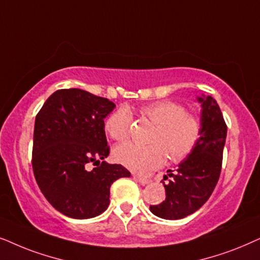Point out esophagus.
Returning a JSON list of instances; mask_svg holds the SVG:
<instances>
[{
  "label": "esophagus",
  "instance_id": "1",
  "mask_svg": "<svg viewBox=\"0 0 260 260\" xmlns=\"http://www.w3.org/2000/svg\"><path fill=\"white\" fill-rule=\"evenodd\" d=\"M134 179H137L138 182L141 183V184H147V183H150V178L148 177H145V176H139V175H133Z\"/></svg>",
  "mask_w": 260,
  "mask_h": 260
}]
</instances>
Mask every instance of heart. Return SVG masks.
Here are the masks:
<instances>
[{
	"instance_id": "b5f03b06",
	"label": "heart",
	"mask_w": 260,
	"mask_h": 260,
	"mask_svg": "<svg viewBox=\"0 0 260 260\" xmlns=\"http://www.w3.org/2000/svg\"><path fill=\"white\" fill-rule=\"evenodd\" d=\"M140 113L146 116L155 128L148 146L132 143L123 144L114 150L117 162L137 172L153 170L164 164L166 158L172 162L183 161L195 151L202 136V122L192 113L176 102L157 101L141 107ZM129 112L119 108L107 117L105 128L109 137L123 143L131 133Z\"/></svg>"
}]
</instances>
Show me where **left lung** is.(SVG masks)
Segmentation results:
<instances>
[{
  "label": "left lung",
  "mask_w": 260,
  "mask_h": 260,
  "mask_svg": "<svg viewBox=\"0 0 260 260\" xmlns=\"http://www.w3.org/2000/svg\"><path fill=\"white\" fill-rule=\"evenodd\" d=\"M202 103V136L195 151L184 159L175 171L169 170L165 200L160 205L150 206L154 215L166 220H178L195 213L212 195L219 181L222 154L227 136L219 105L212 96L199 98ZM168 179L165 176L164 181Z\"/></svg>",
  "instance_id": "obj_1"
}]
</instances>
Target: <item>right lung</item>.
Segmentation results:
<instances>
[{
  "mask_svg": "<svg viewBox=\"0 0 260 260\" xmlns=\"http://www.w3.org/2000/svg\"><path fill=\"white\" fill-rule=\"evenodd\" d=\"M115 105L81 89L53 92L36 116L32 166L41 192L58 212L90 219L109 206L110 185L131 172L108 164L105 119ZM95 168L91 169V165Z\"/></svg>",
  "mask_w": 260,
  "mask_h": 260,
  "instance_id": "1",
  "label": "right lung"
}]
</instances>
